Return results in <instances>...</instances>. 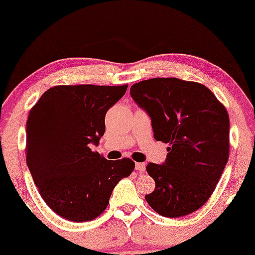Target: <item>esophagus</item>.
<instances>
[{
  "instance_id": "34e87169",
  "label": "esophagus",
  "mask_w": 255,
  "mask_h": 255,
  "mask_svg": "<svg viewBox=\"0 0 255 255\" xmlns=\"http://www.w3.org/2000/svg\"><path fill=\"white\" fill-rule=\"evenodd\" d=\"M135 169H137L139 173H144L145 170H146V166H145V163L137 162V163H135Z\"/></svg>"
}]
</instances>
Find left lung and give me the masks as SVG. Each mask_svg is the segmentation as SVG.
<instances>
[{
	"mask_svg": "<svg viewBox=\"0 0 255 255\" xmlns=\"http://www.w3.org/2000/svg\"><path fill=\"white\" fill-rule=\"evenodd\" d=\"M130 93L151 117L155 140L169 144L165 163L146 166L155 181L146 201L163 217L193 214L211 197L229 160L228 110L204 85L177 78L144 80Z\"/></svg>",
	"mask_w": 255,
	"mask_h": 255,
	"instance_id": "8db88e82",
	"label": "left lung"
}]
</instances>
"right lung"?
<instances>
[{
  "label": "right lung",
  "mask_w": 255,
  "mask_h": 255,
  "mask_svg": "<svg viewBox=\"0 0 255 255\" xmlns=\"http://www.w3.org/2000/svg\"><path fill=\"white\" fill-rule=\"evenodd\" d=\"M123 86H54L31 108L26 165L40 196L62 218L93 221L106 210L114 188L134 169L128 158L107 160L93 152L106 131L107 111Z\"/></svg>",
  "instance_id": "1"
}]
</instances>
